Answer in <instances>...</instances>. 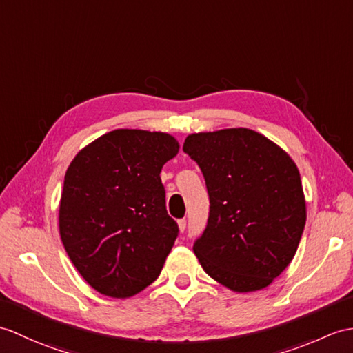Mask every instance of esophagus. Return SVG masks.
Returning <instances> with one entry per match:
<instances>
[{"label":"esophagus","instance_id":"esophagus-1","mask_svg":"<svg viewBox=\"0 0 353 353\" xmlns=\"http://www.w3.org/2000/svg\"><path fill=\"white\" fill-rule=\"evenodd\" d=\"M179 228H180V232H185L186 230V218L179 219Z\"/></svg>","mask_w":353,"mask_h":353}]
</instances>
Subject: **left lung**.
<instances>
[{"label":"left lung","instance_id":"1","mask_svg":"<svg viewBox=\"0 0 353 353\" xmlns=\"http://www.w3.org/2000/svg\"><path fill=\"white\" fill-rule=\"evenodd\" d=\"M183 152L200 167L210 201L194 242L200 265L234 292L265 289L289 266L305 227L298 167L245 128L192 134Z\"/></svg>","mask_w":353,"mask_h":353}]
</instances>
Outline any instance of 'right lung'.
<instances>
[{
	"label": "right lung",
	"mask_w": 353,
	"mask_h": 353,
	"mask_svg": "<svg viewBox=\"0 0 353 353\" xmlns=\"http://www.w3.org/2000/svg\"><path fill=\"white\" fill-rule=\"evenodd\" d=\"M177 152L168 134L117 129L88 144L65 171L61 242L102 294L134 296L159 276L179 234L159 174Z\"/></svg>",
	"instance_id": "obj_1"
}]
</instances>
